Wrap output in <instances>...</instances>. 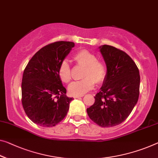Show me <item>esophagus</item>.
<instances>
[{"instance_id":"1","label":"esophagus","mask_w":158,"mask_h":158,"mask_svg":"<svg viewBox=\"0 0 158 158\" xmlns=\"http://www.w3.org/2000/svg\"><path fill=\"white\" fill-rule=\"evenodd\" d=\"M82 97H83V95H80V96H73V98H74L75 99H76V98H82Z\"/></svg>"}]
</instances>
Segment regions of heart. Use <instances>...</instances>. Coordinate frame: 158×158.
Segmentation results:
<instances>
[{
    "instance_id": "heart-1",
    "label": "heart",
    "mask_w": 158,
    "mask_h": 158,
    "mask_svg": "<svg viewBox=\"0 0 158 158\" xmlns=\"http://www.w3.org/2000/svg\"><path fill=\"white\" fill-rule=\"evenodd\" d=\"M75 59L79 64L86 66L82 81H74L69 85L68 89L73 96L83 95L91 90L94 86V82L101 83L105 79L106 68L104 63L99 61L98 57L87 50H82L75 56ZM60 80L64 82H69L71 80V68L67 60L61 62L59 69Z\"/></svg>"
}]
</instances>
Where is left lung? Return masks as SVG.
<instances>
[{
	"instance_id": "left-lung-1",
	"label": "left lung",
	"mask_w": 158,
	"mask_h": 158,
	"mask_svg": "<svg viewBox=\"0 0 158 158\" xmlns=\"http://www.w3.org/2000/svg\"><path fill=\"white\" fill-rule=\"evenodd\" d=\"M106 65V75L93 105L87 109L89 118L102 127L120 124L138 102L140 75L127 53L112 46L99 47Z\"/></svg>"
}]
</instances>
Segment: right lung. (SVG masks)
I'll list each match as a JSON object with an SVG mask.
<instances>
[{
	"label": "right lung",
	"instance_id": "obj_1",
	"mask_svg": "<svg viewBox=\"0 0 158 158\" xmlns=\"http://www.w3.org/2000/svg\"><path fill=\"white\" fill-rule=\"evenodd\" d=\"M56 42L39 50L27 65L22 81V104L28 118L43 127H52L66 116L73 98L66 96L59 69L74 47Z\"/></svg>",
	"mask_w": 158,
	"mask_h": 158
}]
</instances>
